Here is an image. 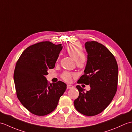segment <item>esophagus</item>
<instances>
[{
  "label": "esophagus",
  "instance_id": "1",
  "mask_svg": "<svg viewBox=\"0 0 132 132\" xmlns=\"http://www.w3.org/2000/svg\"><path fill=\"white\" fill-rule=\"evenodd\" d=\"M74 86L72 85H67V88L68 89H71V88H73Z\"/></svg>",
  "mask_w": 132,
  "mask_h": 132
}]
</instances>
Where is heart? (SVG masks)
I'll use <instances>...</instances> for the list:
<instances>
[{
	"label": "heart",
	"mask_w": 132,
	"mask_h": 132,
	"mask_svg": "<svg viewBox=\"0 0 132 132\" xmlns=\"http://www.w3.org/2000/svg\"><path fill=\"white\" fill-rule=\"evenodd\" d=\"M66 51L68 54L76 62L77 66L79 68H83L85 66L86 63V57L83 54V49L81 45L77 42L70 44L67 46ZM73 74L69 72H65L62 75L63 79L69 82L71 79Z\"/></svg>",
	"instance_id": "b5f03b06"
}]
</instances>
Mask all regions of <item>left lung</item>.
<instances>
[{"label": "left lung", "mask_w": 132, "mask_h": 132, "mask_svg": "<svg viewBox=\"0 0 132 132\" xmlns=\"http://www.w3.org/2000/svg\"><path fill=\"white\" fill-rule=\"evenodd\" d=\"M85 46L87 60L84 74L77 82L89 85L91 89L85 92L80 86H77L79 95L74 104L80 113L92 116L104 110L115 95L118 66L113 55L103 45L88 41Z\"/></svg>", "instance_id": "8db88e82"}]
</instances>
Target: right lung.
<instances>
[{
  "label": "right lung",
  "mask_w": 132,
  "mask_h": 132,
  "mask_svg": "<svg viewBox=\"0 0 132 132\" xmlns=\"http://www.w3.org/2000/svg\"><path fill=\"white\" fill-rule=\"evenodd\" d=\"M62 44L44 41L29 46L17 62L13 74L17 96L30 112L37 116L51 113L66 91V83L48 85L47 70L55 67Z\"/></svg>",
  "instance_id": "1"
}]
</instances>
